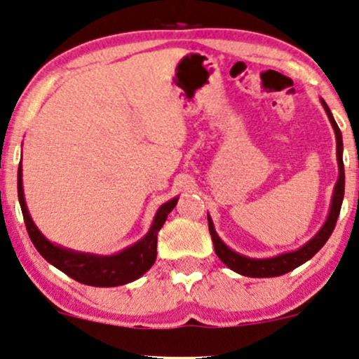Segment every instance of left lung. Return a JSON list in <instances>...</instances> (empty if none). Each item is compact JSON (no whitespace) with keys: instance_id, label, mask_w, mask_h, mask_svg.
Segmentation results:
<instances>
[{"instance_id":"1","label":"left lung","mask_w":359,"mask_h":359,"mask_svg":"<svg viewBox=\"0 0 359 359\" xmlns=\"http://www.w3.org/2000/svg\"><path fill=\"white\" fill-rule=\"evenodd\" d=\"M319 100H321L323 109H325L327 118H330L331 122L332 130H334L336 158H338V180H336L334 191H332L330 212H327L326 221L316 234L311 237L308 243L301 245V248L289 250V252L278 254V256H273V257H249V256H244V254L236 252L234 249H231L227 244H224V241L219 237L217 232H215L212 219H210V215L207 214V221H209V231H210V236H212L215 254H217V257L221 259L229 269H232L237 274L248 276V278H276V276L286 274L289 271L296 269V267L304 264L306 261H309V259L326 244V241L330 239L332 231H334L336 221H338L341 204H343V197H344L343 135H341V130L338 123H336L334 116L331 114L330 107L326 105V102L323 100V98H319Z\"/></svg>"}]
</instances>
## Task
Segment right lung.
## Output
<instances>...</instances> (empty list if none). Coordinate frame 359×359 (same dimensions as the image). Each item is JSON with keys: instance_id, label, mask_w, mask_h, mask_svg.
Segmentation results:
<instances>
[{"instance_id": "add662e5", "label": "right lung", "mask_w": 359, "mask_h": 359, "mask_svg": "<svg viewBox=\"0 0 359 359\" xmlns=\"http://www.w3.org/2000/svg\"><path fill=\"white\" fill-rule=\"evenodd\" d=\"M18 201L29 239H32L38 252L51 266L70 276L72 279L86 284V286L115 287L137 280L154 266L155 259H157V234L162 229L163 222L167 221V215L177 205L179 197L170 198L165 204L158 207L154 215L152 226L142 239H138L137 243L128 245V248L118 250V252L109 254V256L63 248V245L51 243L50 239L43 236V232L33 222L27 207V201H25L21 162L18 167Z\"/></svg>"}]
</instances>
